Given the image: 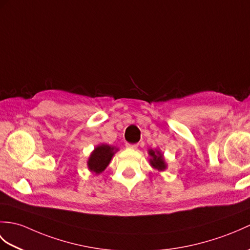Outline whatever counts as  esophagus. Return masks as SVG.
<instances>
[{
	"instance_id": "1",
	"label": "esophagus",
	"mask_w": 250,
	"mask_h": 250,
	"mask_svg": "<svg viewBox=\"0 0 250 250\" xmlns=\"http://www.w3.org/2000/svg\"><path fill=\"white\" fill-rule=\"evenodd\" d=\"M137 146H138L137 144H129V143L125 144V147L126 148H130V149H136Z\"/></svg>"
}]
</instances>
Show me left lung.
<instances>
[{"mask_svg": "<svg viewBox=\"0 0 250 250\" xmlns=\"http://www.w3.org/2000/svg\"><path fill=\"white\" fill-rule=\"evenodd\" d=\"M148 153L150 156H151L149 160L150 165H151L153 168H155V169H158L159 171H163L166 169L167 165L164 161V156L159 151V150L150 149Z\"/></svg>", "mask_w": 250, "mask_h": 250, "instance_id": "1", "label": "left lung"}]
</instances>
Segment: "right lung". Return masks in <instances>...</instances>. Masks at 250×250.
<instances>
[{"label": "right lung", "mask_w": 250, "mask_h": 250, "mask_svg": "<svg viewBox=\"0 0 250 250\" xmlns=\"http://www.w3.org/2000/svg\"><path fill=\"white\" fill-rule=\"evenodd\" d=\"M117 150L118 149L108 146V145H99L91 152L88 161H87V166H88L89 170L97 173V175L101 173L107 167Z\"/></svg>", "instance_id": "obj_1"}]
</instances>
